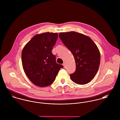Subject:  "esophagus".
I'll return each mask as SVG.
<instances>
[{"label":"esophagus","instance_id":"34e87169","mask_svg":"<svg viewBox=\"0 0 120 120\" xmlns=\"http://www.w3.org/2000/svg\"><path fill=\"white\" fill-rule=\"evenodd\" d=\"M63 66L64 68H65V67H66V64H65V63H64L63 64Z\"/></svg>","mask_w":120,"mask_h":120}]
</instances>
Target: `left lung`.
Masks as SVG:
<instances>
[{
	"label": "left lung",
	"instance_id": "8db88e82",
	"mask_svg": "<svg viewBox=\"0 0 120 120\" xmlns=\"http://www.w3.org/2000/svg\"><path fill=\"white\" fill-rule=\"evenodd\" d=\"M59 37L72 52L76 70L70 75L71 80L78 85L89 83L96 75L100 62L99 50L89 37L74 31L61 32Z\"/></svg>",
	"mask_w": 120,
	"mask_h": 120
}]
</instances>
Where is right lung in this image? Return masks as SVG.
Returning <instances> with one entry per match:
<instances>
[{"label":"right lung","instance_id":"1","mask_svg":"<svg viewBox=\"0 0 120 120\" xmlns=\"http://www.w3.org/2000/svg\"><path fill=\"white\" fill-rule=\"evenodd\" d=\"M57 33L46 32L34 36L24 47L22 62L24 71L35 86L46 87L54 82L62 65L57 64L52 49Z\"/></svg>","mask_w":120,"mask_h":120}]
</instances>
